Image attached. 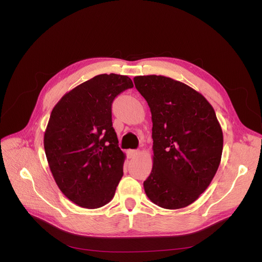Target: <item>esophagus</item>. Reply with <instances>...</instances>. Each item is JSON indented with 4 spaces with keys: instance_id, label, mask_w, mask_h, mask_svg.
Listing matches in <instances>:
<instances>
[{
    "instance_id": "1",
    "label": "esophagus",
    "mask_w": 262,
    "mask_h": 262,
    "mask_svg": "<svg viewBox=\"0 0 262 262\" xmlns=\"http://www.w3.org/2000/svg\"><path fill=\"white\" fill-rule=\"evenodd\" d=\"M138 154H139V150H137V149H129V150H128V156H129V158L136 157Z\"/></svg>"
}]
</instances>
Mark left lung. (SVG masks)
Returning <instances> with one entry per match:
<instances>
[{
	"label": "left lung",
	"instance_id": "obj_1",
	"mask_svg": "<svg viewBox=\"0 0 262 262\" xmlns=\"http://www.w3.org/2000/svg\"><path fill=\"white\" fill-rule=\"evenodd\" d=\"M152 114L153 168L143 182L148 199L164 209L188 207L215 176L223 132L203 95L162 75L134 77Z\"/></svg>",
	"mask_w": 262,
	"mask_h": 262
}]
</instances>
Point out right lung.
<instances>
[{
	"mask_svg": "<svg viewBox=\"0 0 262 262\" xmlns=\"http://www.w3.org/2000/svg\"><path fill=\"white\" fill-rule=\"evenodd\" d=\"M126 75L100 74L67 93L52 109L43 137L52 176L69 200L98 209L113 200L125 154L113 128L112 104L132 89Z\"/></svg>",
	"mask_w": 262,
	"mask_h": 262,
	"instance_id": "add662e5",
	"label": "right lung"
}]
</instances>
